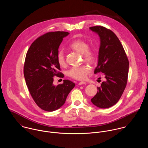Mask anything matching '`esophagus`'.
<instances>
[{
	"label": "esophagus",
	"instance_id": "obj_1",
	"mask_svg": "<svg viewBox=\"0 0 148 148\" xmlns=\"http://www.w3.org/2000/svg\"><path fill=\"white\" fill-rule=\"evenodd\" d=\"M86 84V82H83V81L78 83V85H82V84Z\"/></svg>",
	"mask_w": 148,
	"mask_h": 148
}]
</instances>
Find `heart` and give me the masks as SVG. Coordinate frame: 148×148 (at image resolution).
<instances>
[{
    "label": "heart",
    "instance_id": "heart-1",
    "mask_svg": "<svg viewBox=\"0 0 148 148\" xmlns=\"http://www.w3.org/2000/svg\"><path fill=\"white\" fill-rule=\"evenodd\" d=\"M69 47L79 53L82 54L83 60L87 63L94 64L97 62V56L94 50L90 49L89 44L84 40L77 39L73 41ZM57 61L60 66L65 67L66 65L65 56L62 51H60L57 55ZM91 69L88 66L82 65L71 67L67 71V75L69 77L77 79L84 80L86 78L87 75L90 73Z\"/></svg>",
    "mask_w": 148,
    "mask_h": 148
}]
</instances>
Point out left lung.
Returning <instances> with one entry per match:
<instances>
[{
	"instance_id": "8db88e82",
	"label": "left lung",
	"mask_w": 148,
	"mask_h": 148,
	"mask_svg": "<svg viewBox=\"0 0 148 148\" xmlns=\"http://www.w3.org/2000/svg\"><path fill=\"white\" fill-rule=\"evenodd\" d=\"M90 29L100 38L98 64L94 73L101 72L106 78L91 100L99 108H107L119 100L126 87L129 61L119 39L111 30L100 25Z\"/></svg>"
}]
</instances>
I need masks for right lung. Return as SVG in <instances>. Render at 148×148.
<instances>
[{"label": "right lung", "instance_id": "add662e5", "mask_svg": "<svg viewBox=\"0 0 148 148\" xmlns=\"http://www.w3.org/2000/svg\"><path fill=\"white\" fill-rule=\"evenodd\" d=\"M69 33L50 32L36 38L28 50L24 75L28 90L36 104L42 110L51 112L62 106L74 87L69 80L57 86L53 84V77L64 78L57 61L59 47Z\"/></svg>", "mask_w": 148, "mask_h": 148}]
</instances>
